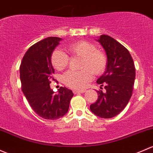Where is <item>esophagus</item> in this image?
<instances>
[{
  "label": "esophagus",
  "instance_id": "1",
  "mask_svg": "<svg viewBox=\"0 0 153 153\" xmlns=\"http://www.w3.org/2000/svg\"><path fill=\"white\" fill-rule=\"evenodd\" d=\"M86 91V90L83 89V90H73V93L74 94H78V93H84Z\"/></svg>",
  "mask_w": 153,
  "mask_h": 153
}]
</instances>
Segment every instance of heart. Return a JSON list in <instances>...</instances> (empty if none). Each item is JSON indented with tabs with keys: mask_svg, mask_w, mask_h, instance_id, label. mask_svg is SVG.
<instances>
[{
	"mask_svg": "<svg viewBox=\"0 0 153 153\" xmlns=\"http://www.w3.org/2000/svg\"><path fill=\"white\" fill-rule=\"evenodd\" d=\"M67 51L72 56L81 57L80 71H68L63 75V82L72 89H83L92 78V74L100 75L107 67V58L103 52L97 50L95 45L87 41H78L69 45ZM69 56L60 50H56L51 55V63L58 71L67 67Z\"/></svg>",
	"mask_w": 153,
	"mask_h": 153,
	"instance_id": "1",
	"label": "heart"
}]
</instances>
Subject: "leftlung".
<instances>
[{
	"mask_svg": "<svg viewBox=\"0 0 153 153\" xmlns=\"http://www.w3.org/2000/svg\"><path fill=\"white\" fill-rule=\"evenodd\" d=\"M107 55V67L97 83L105 91H97L98 98L90 105L92 113L101 118H112L128 105L136 77L135 65L129 51L114 39L101 35L97 39ZM102 89V87H100Z\"/></svg>",
	"mask_w": 153,
	"mask_h": 153,
	"instance_id": "left-lung-1",
	"label": "left lung"
}]
</instances>
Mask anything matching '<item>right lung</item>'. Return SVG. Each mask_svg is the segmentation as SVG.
<instances>
[{"label":"right lung","mask_w":153,"mask_h":153,"mask_svg":"<svg viewBox=\"0 0 153 153\" xmlns=\"http://www.w3.org/2000/svg\"><path fill=\"white\" fill-rule=\"evenodd\" d=\"M62 39L48 37L33 45L24 55L20 67L22 91L35 113L45 120H56L67 113L73 93L60 87L51 89L54 78L51 55Z\"/></svg>","instance_id":"obj_1"}]
</instances>
